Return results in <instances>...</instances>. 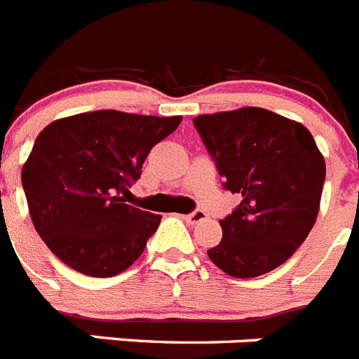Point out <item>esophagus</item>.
I'll return each instance as SVG.
<instances>
[{"mask_svg": "<svg viewBox=\"0 0 359 359\" xmlns=\"http://www.w3.org/2000/svg\"><path fill=\"white\" fill-rule=\"evenodd\" d=\"M205 217H208V215H205L204 211L197 210V211H193V213L186 215L184 218H186L189 224H198V222H202V220H205Z\"/></svg>", "mask_w": 359, "mask_h": 359, "instance_id": "1", "label": "esophagus"}]
</instances>
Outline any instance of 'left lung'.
Listing matches in <instances>:
<instances>
[{
  "instance_id": "left-lung-1",
  "label": "left lung",
  "mask_w": 359,
  "mask_h": 359,
  "mask_svg": "<svg viewBox=\"0 0 359 359\" xmlns=\"http://www.w3.org/2000/svg\"><path fill=\"white\" fill-rule=\"evenodd\" d=\"M193 124L242 201L220 220L222 240L208 251L218 269L255 278L280 267L313 229L320 211L325 161L304 124L245 106L198 115Z\"/></svg>"
}]
</instances>
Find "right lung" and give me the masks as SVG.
I'll use <instances>...</instances> for the list:
<instances>
[{
    "mask_svg": "<svg viewBox=\"0 0 359 359\" xmlns=\"http://www.w3.org/2000/svg\"><path fill=\"white\" fill-rule=\"evenodd\" d=\"M180 121L97 110L54 121L37 135L21 182L34 227L59 260L108 278L141 257L162 217L126 204L124 195Z\"/></svg>",
    "mask_w": 359,
    "mask_h": 359,
    "instance_id": "add662e5",
    "label": "right lung"
}]
</instances>
